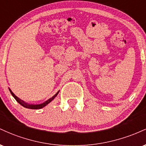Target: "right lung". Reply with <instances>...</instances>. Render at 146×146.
I'll use <instances>...</instances> for the list:
<instances>
[{
  "label": "right lung",
  "instance_id": "1",
  "mask_svg": "<svg viewBox=\"0 0 146 146\" xmlns=\"http://www.w3.org/2000/svg\"><path fill=\"white\" fill-rule=\"evenodd\" d=\"M9 90L10 93H11V94L12 95V96L14 97V98H15V100H16V101H17L18 103L20 104H21V106H23L25 107V108H29V109H40V108H43V107L46 106V105L48 104L50 102L53 101V100H54L55 98H56V97L57 96V95H58V94L59 93V92H60V90H59V91L57 92L56 94L53 95L52 98H49L48 100H46V101L43 102V103L40 104H28V103H27V102H25V101H23V100H22L21 99L18 98V97L16 96V95H15L12 91H11V90L9 88Z\"/></svg>",
  "mask_w": 146,
  "mask_h": 146
}]
</instances>
